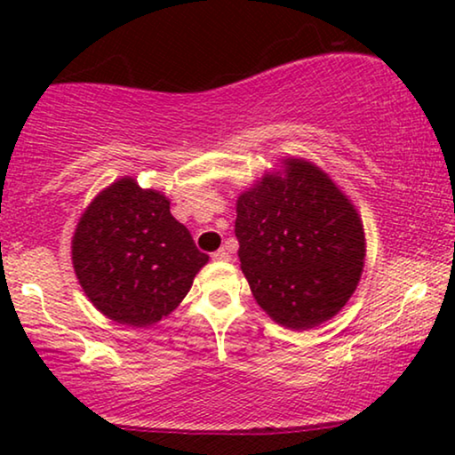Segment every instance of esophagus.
I'll return each instance as SVG.
<instances>
[{
  "label": "esophagus",
  "mask_w": 455,
  "mask_h": 455,
  "mask_svg": "<svg viewBox=\"0 0 455 455\" xmlns=\"http://www.w3.org/2000/svg\"><path fill=\"white\" fill-rule=\"evenodd\" d=\"M213 260H229L228 248H220V251L213 252Z\"/></svg>",
  "instance_id": "esophagus-1"
}]
</instances>
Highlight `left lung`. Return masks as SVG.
<instances>
[{"label":"left lung","mask_w":455,"mask_h":455,"mask_svg":"<svg viewBox=\"0 0 455 455\" xmlns=\"http://www.w3.org/2000/svg\"><path fill=\"white\" fill-rule=\"evenodd\" d=\"M240 269L279 325L313 329L339 313L363 275L364 226L313 161L283 157L235 201Z\"/></svg>","instance_id":"obj_1"}]
</instances>
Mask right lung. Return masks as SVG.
I'll return each instance as SVG.
<instances>
[{"label":"right lung","mask_w":455,"mask_h":455,"mask_svg":"<svg viewBox=\"0 0 455 455\" xmlns=\"http://www.w3.org/2000/svg\"><path fill=\"white\" fill-rule=\"evenodd\" d=\"M209 257L170 213V198L124 176L92 198L72 235V265L99 313L130 327L178 308Z\"/></svg>","instance_id":"obj_1"}]
</instances>
